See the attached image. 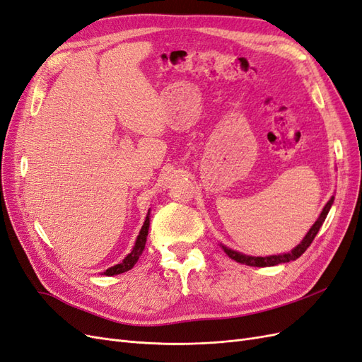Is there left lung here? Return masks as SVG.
I'll return each mask as SVG.
<instances>
[{"instance_id":"8db88e82","label":"left lung","mask_w":362,"mask_h":362,"mask_svg":"<svg viewBox=\"0 0 362 362\" xmlns=\"http://www.w3.org/2000/svg\"><path fill=\"white\" fill-rule=\"evenodd\" d=\"M334 204V196L332 198L326 202V205L323 206V210L319 216V218L314 222V225L310 228V231L306 233V235L303 237L302 242L293 247L290 252H286V254H278V255H269V257H252V255H246V254H242V252H237L231 247H226L225 245L221 243V247L225 250V254L237 261V262H242V264H246V266H252V267H270V266H278V264H282V262H290V261H294L298 259L303 252L308 249V246L313 243L314 237L317 235V233H319V229L322 228L325 218L327 216V213H329L331 206Z\"/></svg>"}]
</instances>
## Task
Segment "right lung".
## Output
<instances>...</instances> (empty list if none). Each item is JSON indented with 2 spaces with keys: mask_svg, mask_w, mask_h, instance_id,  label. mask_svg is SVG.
<instances>
[{
  "mask_svg": "<svg viewBox=\"0 0 362 362\" xmlns=\"http://www.w3.org/2000/svg\"><path fill=\"white\" fill-rule=\"evenodd\" d=\"M151 214V208L148 210V214L145 217V222H144V226H141L140 233L136 238V243L133 246V250L129 252V254L122 259V262H119V264L113 266V267H108L104 275L105 276H115V275H120V273H125L128 270H131L134 267V264L137 262L139 257L141 255V252H144L145 249V245H146V238H148V231H149V216Z\"/></svg>",
  "mask_w": 362,
  "mask_h": 362,
  "instance_id": "add662e5",
  "label": "right lung"
}]
</instances>
